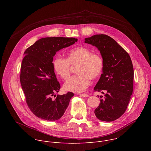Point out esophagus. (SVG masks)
Masks as SVG:
<instances>
[{
	"label": "esophagus",
	"mask_w": 151,
	"mask_h": 151,
	"mask_svg": "<svg viewBox=\"0 0 151 151\" xmlns=\"http://www.w3.org/2000/svg\"><path fill=\"white\" fill-rule=\"evenodd\" d=\"M80 96L83 97H88V95L87 94H80Z\"/></svg>",
	"instance_id": "1"
}]
</instances>
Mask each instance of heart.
<instances>
[{"label": "heart", "instance_id": "b5f03b06", "mask_svg": "<svg viewBox=\"0 0 151 151\" xmlns=\"http://www.w3.org/2000/svg\"><path fill=\"white\" fill-rule=\"evenodd\" d=\"M78 64L76 73L64 85V89L72 92L79 93L87 89L90 83V78L96 79L103 72L104 61L103 57L84 47H78L69 50L67 57H56L52 61L55 72L64 80H66L70 74V65Z\"/></svg>", "mask_w": 151, "mask_h": 151}]
</instances>
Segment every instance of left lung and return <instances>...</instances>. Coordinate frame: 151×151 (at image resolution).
Returning <instances> with one entry per match:
<instances>
[{
	"instance_id": "8db88e82",
	"label": "left lung",
	"mask_w": 151,
	"mask_h": 151,
	"mask_svg": "<svg viewBox=\"0 0 151 151\" xmlns=\"http://www.w3.org/2000/svg\"><path fill=\"white\" fill-rule=\"evenodd\" d=\"M85 42L97 47L104 61L103 73L94 88L104 94L100 96L95 115L102 121H115L124 114L133 94L134 70L131 58L107 35H96L85 38Z\"/></svg>"
}]
</instances>
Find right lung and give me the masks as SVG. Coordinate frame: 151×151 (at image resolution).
Here are the masks:
<instances>
[{"instance_id":"obj_1","label":"right lung","mask_w":151,"mask_h":151,"mask_svg":"<svg viewBox=\"0 0 151 151\" xmlns=\"http://www.w3.org/2000/svg\"><path fill=\"white\" fill-rule=\"evenodd\" d=\"M77 40L75 37H44L25 51L19 79L28 107L37 117L55 121L61 118L68 108L74 94H55L58 93L60 84L54 73L52 61L56 52Z\"/></svg>"}]
</instances>
